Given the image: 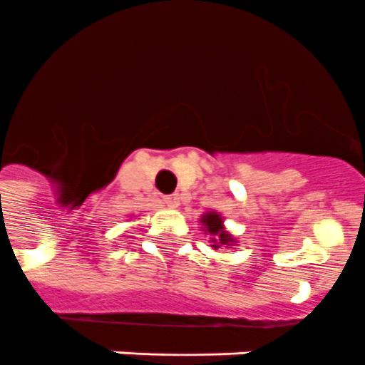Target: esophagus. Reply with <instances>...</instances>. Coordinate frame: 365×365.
<instances>
[{"instance_id":"obj_1","label":"esophagus","mask_w":365,"mask_h":365,"mask_svg":"<svg viewBox=\"0 0 365 365\" xmlns=\"http://www.w3.org/2000/svg\"><path fill=\"white\" fill-rule=\"evenodd\" d=\"M164 203L171 209H177L180 205V197L179 194H169V196H164Z\"/></svg>"}]
</instances>
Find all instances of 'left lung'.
<instances>
[{"mask_svg": "<svg viewBox=\"0 0 365 365\" xmlns=\"http://www.w3.org/2000/svg\"><path fill=\"white\" fill-rule=\"evenodd\" d=\"M201 224H203V228H205L203 232L211 235L212 249H218V247H222V245L235 243V239H233L232 235L226 232V230H224L222 217H220L218 212H215V211L205 212V215L201 217Z\"/></svg>", "mask_w": 365, "mask_h": 365, "instance_id": "8db88e82", "label": "left lung"}]
</instances>
